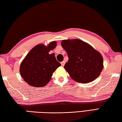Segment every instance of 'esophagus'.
Instances as JSON below:
<instances>
[{"instance_id":"obj_1","label":"esophagus","mask_w":122,"mask_h":122,"mask_svg":"<svg viewBox=\"0 0 122 122\" xmlns=\"http://www.w3.org/2000/svg\"><path fill=\"white\" fill-rule=\"evenodd\" d=\"M65 61H64L61 62V65L62 66H64V65H65Z\"/></svg>"}]
</instances>
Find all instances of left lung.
<instances>
[{"instance_id":"8db88e82","label":"left lung","mask_w":122,"mask_h":122,"mask_svg":"<svg viewBox=\"0 0 122 122\" xmlns=\"http://www.w3.org/2000/svg\"><path fill=\"white\" fill-rule=\"evenodd\" d=\"M61 45L68 57L64 68L72 79L86 83L100 75L104 67L103 58L92 47L79 39L64 40Z\"/></svg>"}]
</instances>
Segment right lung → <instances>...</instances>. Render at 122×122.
I'll list each match as a JSON object with an SVG mask.
<instances>
[{"instance_id":"add662e5","label":"right lung","mask_w":122,"mask_h":122,"mask_svg":"<svg viewBox=\"0 0 122 122\" xmlns=\"http://www.w3.org/2000/svg\"><path fill=\"white\" fill-rule=\"evenodd\" d=\"M56 41L47 46L38 45L32 48L25 57L20 66V72L24 81L35 87H42L49 82L55 71L61 63L56 60L55 54H49L56 48Z\"/></svg>"}]
</instances>
